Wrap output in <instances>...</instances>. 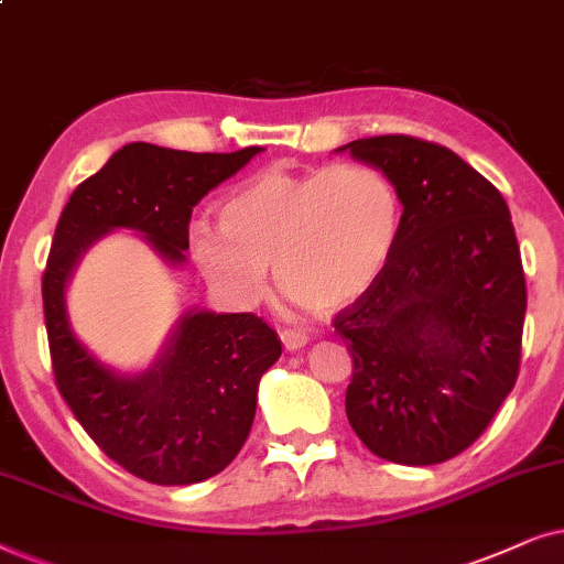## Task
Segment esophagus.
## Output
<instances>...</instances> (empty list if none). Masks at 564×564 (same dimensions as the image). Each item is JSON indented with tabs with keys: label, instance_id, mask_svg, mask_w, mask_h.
Instances as JSON below:
<instances>
[{
	"label": "esophagus",
	"instance_id": "obj_1",
	"mask_svg": "<svg viewBox=\"0 0 564 564\" xmlns=\"http://www.w3.org/2000/svg\"><path fill=\"white\" fill-rule=\"evenodd\" d=\"M281 340H283V345H286V350H299V348H304L310 337H306L304 333H299V329H283Z\"/></svg>",
	"mask_w": 564,
	"mask_h": 564
}]
</instances>
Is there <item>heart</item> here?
<instances>
[{
    "label": "heart",
    "mask_w": 564,
    "mask_h": 564,
    "mask_svg": "<svg viewBox=\"0 0 564 564\" xmlns=\"http://www.w3.org/2000/svg\"><path fill=\"white\" fill-rule=\"evenodd\" d=\"M187 231L195 265L237 304H258L268 265L299 304L335 312L371 289L400 235V195L371 164L262 170Z\"/></svg>",
    "instance_id": "obj_1"
}]
</instances>
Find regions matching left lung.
Wrapping results in <instances>:
<instances>
[{
	"label": "left lung",
	"instance_id": "left-lung-1",
	"mask_svg": "<svg viewBox=\"0 0 564 564\" xmlns=\"http://www.w3.org/2000/svg\"><path fill=\"white\" fill-rule=\"evenodd\" d=\"M392 180L400 235L333 325L352 356L348 423L381 459H454L490 425L521 366L527 278L506 198L452 149L404 133L350 141Z\"/></svg>",
	"mask_w": 564,
	"mask_h": 564
}]
</instances>
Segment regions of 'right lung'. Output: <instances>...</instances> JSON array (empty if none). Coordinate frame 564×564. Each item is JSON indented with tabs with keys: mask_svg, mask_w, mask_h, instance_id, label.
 <instances>
[{
	"mask_svg": "<svg viewBox=\"0 0 564 564\" xmlns=\"http://www.w3.org/2000/svg\"><path fill=\"white\" fill-rule=\"evenodd\" d=\"M258 152L260 147L195 154L126 144L77 185L56 224L43 270L56 387L89 438L147 482H204L235 462L250 435L260 377L281 356V340L250 312H187L152 371L118 377L74 337L66 278L79 254L116 227L141 231L162 258L183 262L193 208Z\"/></svg>",
	"mask_w": 564,
	"mask_h": 564,
	"instance_id": "1",
	"label": "right lung"
}]
</instances>
